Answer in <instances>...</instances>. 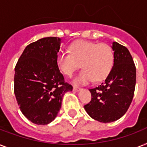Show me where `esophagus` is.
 Listing matches in <instances>:
<instances>
[{"mask_svg": "<svg viewBox=\"0 0 147 147\" xmlns=\"http://www.w3.org/2000/svg\"><path fill=\"white\" fill-rule=\"evenodd\" d=\"M73 90H74V91H75V92H78V91H80L81 88H80L76 87V86H74V87H73Z\"/></svg>", "mask_w": 147, "mask_h": 147, "instance_id": "esophagus-1", "label": "esophagus"}]
</instances>
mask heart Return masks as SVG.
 <instances>
[{
	"instance_id": "obj_1",
	"label": "heart",
	"mask_w": 147,
	"mask_h": 147,
	"mask_svg": "<svg viewBox=\"0 0 147 147\" xmlns=\"http://www.w3.org/2000/svg\"><path fill=\"white\" fill-rule=\"evenodd\" d=\"M58 68L65 76L71 77L78 69L83 70L73 82L86 85L94 80L105 79L111 72L114 64V52L109 45L86 40H77L69 47V53L60 52L56 57Z\"/></svg>"
}]
</instances>
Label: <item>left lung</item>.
Returning <instances> with one entry per match:
<instances>
[{"label":"left lung","mask_w":147,"mask_h":147,"mask_svg":"<svg viewBox=\"0 0 147 147\" xmlns=\"http://www.w3.org/2000/svg\"><path fill=\"white\" fill-rule=\"evenodd\" d=\"M114 65L105 81L89 89L92 100L84 106L92 118L110 123L125 114L132 102L136 85V67L130 52L118 42H112Z\"/></svg>","instance_id":"1"}]
</instances>
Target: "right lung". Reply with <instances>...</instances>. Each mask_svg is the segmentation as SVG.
<instances>
[{
	"instance_id": "obj_1",
	"label": "right lung",
	"mask_w": 147,
	"mask_h": 147,
	"mask_svg": "<svg viewBox=\"0 0 147 147\" xmlns=\"http://www.w3.org/2000/svg\"><path fill=\"white\" fill-rule=\"evenodd\" d=\"M60 44L59 37H45L32 42L15 67L17 104L24 116L38 125L52 122L61 108L65 93L72 91L56 63Z\"/></svg>"
}]
</instances>
